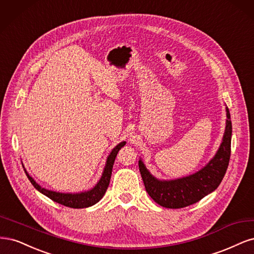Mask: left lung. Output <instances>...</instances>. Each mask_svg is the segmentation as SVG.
Returning a JSON list of instances; mask_svg holds the SVG:
<instances>
[{"mask_svg":"<svg viewBox=\"0 0 254 254\" xmlns=\"http://www.w3.org/2000/svg\"><path fill=\"white\" fill-rule=\"evenodd\" d=\"M226 116L225 133L217 152L206 166L191 175L170 181L159 179L151 174L141 158L139 159V171L145 190L155 202L169 209L185 208L217 189L226 174L231 154L232 124L227 106Z\"/></svg>","mask_w":254,"mask_h":254,"instance_id":"1","label":"left lung"}]
</instances>
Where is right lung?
Wrapping results in <instances>:
<instances>
[{
	"mask_svg": "<svg viewBox=\"0 0 254 254\" xmlns=\"http://www.w3.org/2000/svg\"><path fill=\"white\" fill-rule=\"evenodd\" d=\"M126 143H127L126 141H122L118 143L115 148L112 150L108 158H106L105 166L99 182H98L92 189H89L87 191H82L78 193H61V192L48 190V189H45V188L41 187L39 184H37L35 179L28 174V172L25 169H24V171H25L26 176L28 177L29 182L32 184V186H34L39 192L47 196L48 198H51L52 200L58 203H61L65 207L75 208V209L87 208V207L94 206L95 203H97L103 197V195L105 194L106 189H108V187L110 185L114 161H115V158L117 156L119 150L122 148V146L126 145Z\"/></svg>",
	"mask_w": 254,
	"mask_h": 254,
	"instance_id": "1",
	"label": "right lung"
}]
</instances>
